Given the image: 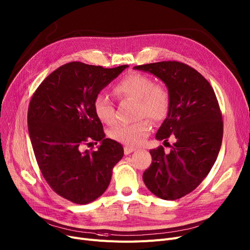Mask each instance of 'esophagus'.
<instances>
[{"label": "esophagus", "mask_w": 250, "mask_h": 250, "mask_svg": "<svg viewBox=\"0 0 250 250\" xmlns=\"http://www.w3.org/2000/svg\"><path fill=\"white\" fill-rule=\"evenodd\" d=\"M134 150H135V148L134 147H130V146H125V147H124V153L125 154H129L131 152H133Z\"/></svg>", "instance_id": "1"}]
</instances>
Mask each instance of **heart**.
<instances>
[{"label": "heart", "instance_id": "b5f03b06", "mask_svg": "<svg viewBox=\"0 0 250 250\" xmlns=\"http://www.w3.org/2000/svg\"><path fill=\"white\" fill-rule=\"evenodd\" d=\"M113 94L121 100H136V114L144 118L130 124H119L109 130V137L129 146L141 144L151 132L152 123L164 121L170 109V95L163 83H154L153 80L141 72H130L113 87ZM94 111L103 123L112 124L115 121V109L109 98L103 94L96 96Z\"/></svg>", "mask_w": 250, "mask_h": 250}]
</instances>
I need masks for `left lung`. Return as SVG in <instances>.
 I'll use <instances>...</instances> for the list:
<instances>
[{"instance_id":"obj_1","label":"left lung","mask_w":250,"mask_h":250,"mask_svg":"<svg viewBox=\"0 0 250 250\" xmlns=\"http://www.w3.org/2000/svg\"><path fill=\"white\" fill-rule=\"evenodd\" d=\"M163 81L170 95V109L156 139L175 142L170 151L158 146L149 152L150 167L143 182L164 200L189 194L213 167L221 147L223 120L213 87L199 71L184 62L167 61L134 66Z\"/></svg>"}]
</instances>
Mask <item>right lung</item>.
I'll list each match as a JSON object with an SVG mask.
<instances>
[{"label": "right lung", "mask_w": 250, "mask_h": 250, "mask_svg": "<svg viewBox=\"0 0 250 250\" xmlns=\"http://www.w3.org/2000/svg\"><path fill=\"white\" fill-rule=\"evenodd\" d=\"M128 65L105 68L71 62L55 69L32 95L27 123L39 169L49 187L75 203L95 201L107 189L122 145L105 138L94 100ZM100 142L96 151L84 145Z\"/></svg>", "instance_id": "right-lung-1"}]
</instances>
